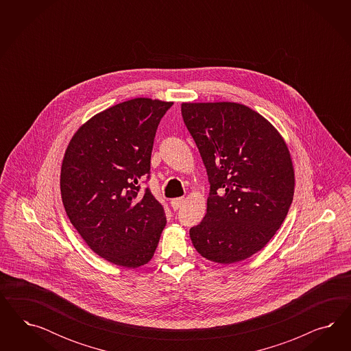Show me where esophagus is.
I'll use <instances>...</instances> for the list:
<instances>
[{"label":"esophagus","mask_w":351,"mask_h":351,"mask_svg":"<svg viewBox=\"0 0 351 351\" xmlns=\"http://www.w3.org/2000/svg\"><path fill=\"white\" fill-rule=\"evenodd\" d=\"M184 198H175V199H171V207L175 210V211H178L179 208H180L181 206L184 204Z\"/></svg>","instance_id":"obj_1"}]
</instances>
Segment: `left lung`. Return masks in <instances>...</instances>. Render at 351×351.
<instances>
[{
	"instance_id": "left-lung-1",
	"label": "left lung",
	"mask_w": 351,
	"mask_h": 351,
	"mask_svg": "<svg viewBox=\"0 0 351 351\" xmlns=\"http://www.w3.org/2000/svg\"><path fill=\"white\" fill-rule=\"evenodd\" d=\"M181 114L210 182L207 213L189 232L193 245L213 263L245 260L273 238L293 199L287 145L242 104L182 103Z\"/></svg>"
}]
</instances>
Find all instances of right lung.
<instances>
[{
	"label": "right lung",
	"mask_w": 351,
	"mask_h": 351,
	"mask_svg": "<svg viewBox=\"0 0 351 351\" xmlns=\"http://www.w3.org/2000/svg\"><path fill=\"white\" fill-rule=\"evenodd\" d=\"M173 103L138 97L108 108L80 128L64 154V208L87 245L116 265L138 267L154 255L166 215L138 181L150 175L160 119Z\"/></svg>",
	"instance_id": "right-lung-1"
}]
</instances>
